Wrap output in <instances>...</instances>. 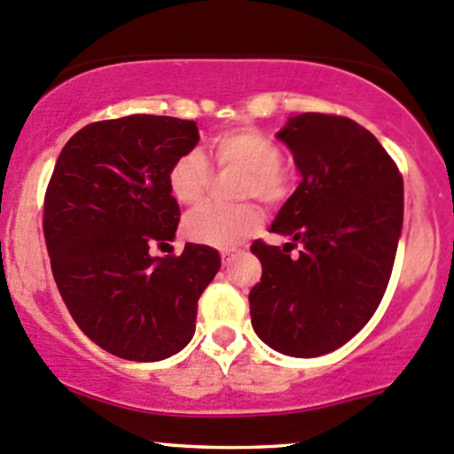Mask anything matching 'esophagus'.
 I'll return each mask as SVG.
<instances>
[{
    "instance_id": "1",
    "label": "esophagus",
    "mask_w": 454,
    "mask_h": 454,
    "mask_svg": "<svg viewBox=\"0 0 454 454\" xmlns=\"http://www.w3.org/2000/svg\"><path fill=\"white\" fill-rule=\"evenodd\" d=\"M238 253H233V251H223L221 253V260H223V266H229L233 262V257H236Z\"/></svg>"
}]
</instances>
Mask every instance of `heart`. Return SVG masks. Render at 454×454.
Masks as SVG:
<instances>
[{"mask_svg":"<svg viewBox=\"0 0 454 454\" xmlns=\"http://www.w3.org/2000/svg\"><path fill=\"white\" fill-rule=\"evenodd\" d=\"M212 153L216 167L242 173L236 197L257 199L277 207L292 197L296 173L281 160V149L270 136L255 128H231L214 136ZM212 168L201 151L179 155L168 168V190L182 206H197L206 197ZM262 225V212L251 203L236 207L206 206L184 218V236L194 245L231 248L247 240Z\"/></svg>","mask_w":454,"mask_h":454,"instance_id":"obj_1","label":"heart"}]
</instances>
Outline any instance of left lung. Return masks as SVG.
Returning <instances> with one entry per match:
<instances>
[{
  "label": "left lung",
  "instance_id": "8db88e82",
  "mask_svg": "<svg viewBox=\"0 0 454 454\" xmlns=\"http://www.w3.org/2000/svg\"><path fill=\"white\" fill-rule=\"evenodd\" d=\"M277 138L301 184L270 225L290 242L251 247L262 262L248 292L251 323L270 348L318 357L359 333L381 303L403 229V177L381 143L346 116L305 112Z\"/></svg>",
  "mask_w": 454,
  "mask_h": 454
}]
</instances>
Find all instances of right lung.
Masks as SVG:
<instances>
[{
  "mask_svg": "<svg viewBox=\"0 0 454 454\" xmlns=\"http://www.w3.org/2000/svg\"><path fill=\"white\" fill-rule=\"evenodd\" d=\"M197 143L194 121L131 114L82 128L53 168L43 216L53 279L75 325L121 359L179 353L221 268L218 251L192 242L182 255L149 251L173 242L168 168Z\"/></svg>",
  "mask_w": 454,
  "mask_h": 454,
  "instance_id": "right-lung-1",
  "label": "right lung"
}]
</instances>
